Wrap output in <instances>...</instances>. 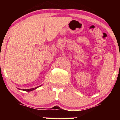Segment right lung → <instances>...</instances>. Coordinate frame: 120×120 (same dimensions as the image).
<instances>
[{"mask_svg":"<svg viewBox=\"0 0 120 120\" xmlns=\"http://www.w3.org/2000/svg\"><path fill=\"white\" fill-rule=\"evenodd\" d=\"M41 86H38V87H35V88H33V89H23V91H27V92H29V91H33V90H35V89H36L37 88H38V87H40Z\"/></svg>","mask_w":120,"mask_h":120,"instance_id":"right-lung-1","label":"right lung"}]
</instances>
